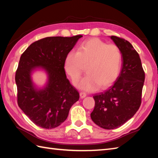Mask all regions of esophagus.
<instances>
[{
  "instance_id": "esophagus-1",
  "label": "esophagus",
  "mask_w": 158,
  "mask_h": 158,
  "mask_svg": "<svg viewBox=\"0 0 158 158\" xmlns=\"http://www.w3.org/2000/svg\"><path fill=\"white\" fill-rule=\"evenodd\" d=\"M79 95H80V98H85V97L87 96V94L85 93V92H80Z\"/></svg>"
}]
</instances>
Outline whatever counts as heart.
<instances>
[{
  "instance_id": "heart-1",
  "label": "heart",
  "mask_w": 158,
  "mask_h": 158,
  "mask_svg": "<svg viewBox=\"0 0 158 158\" xmlns=\"http://www.w3.org/2000/svg\"><path fill=\"white\" fill-rule=\"evenodd\" d=\"M122 53L115 45H106L98 38H91L83 41L77 52L70 50L64 63L66 73L73 80L79 78L84 66L87 75L75 81L80 89L92 92L111 85L118 77Z\"/></svg>"
}]
</instances>
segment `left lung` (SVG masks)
<instances>
[{
    "instance_id": "1",
    "label": "left lung",
    "mask_w": 158,
    "mask_h": 158,
    "mask_svg": "<svg viewBox=\"0 0 158 158\" xmlns=\"http://www.w3.org/2000/svg\"><path fill=\"white\" fill-rule=\"evenodd\" d=\"M110 38L122 53V69L113 86L93 96L95 106L90 114L96 125L106 130L117 128L135 115L141 104L145 81L141 60L132 44L115 36Z\"/></svg>"
}]
</instances>
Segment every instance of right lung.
Listing matches in <instances>:
<instances>
[{"mask_svg": "<svg viewBox=\"0 0 158 158\" xmlns=\"http://www.w3.org/2000/svg\"><path fill=\"white\" fill-rule=\"evenodd\" d=\"M82 36L42 39L32 43L20 57L15 73L18 104L36 126L45 129L59 126L79 100V94L66 78L64 63L67 53ZM36 68L47 74L43 88H38L32 81Z\"/></svg>", "mask_w": 158, "mask_h": 158, "instance_id": "obj_1", "label": "right lung"}]
</instances>
